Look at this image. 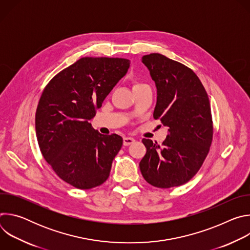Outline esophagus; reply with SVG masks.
<instances>
[{
  "label": "esophagus",
  "mask_w": 250,
  "mask_h": 250,
  "mask_svg": "<svg viewBox=\"0 0 250 250\" xmlns=\"http://www.w3.org/2000/svg\"><path fill=\"white\" fill-rule=\"evenodd\" d=\"M134 141H135V139L132 137H124V146H130L131 144H133Z\"/></svg>",
  "instance_id": "esophagus-1"
}]
</instances>
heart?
Listing matches in <instances>:
<instances>
[{"label": "heart", "mask_w": 250, "mask_h": 250, "mask_svg": "<svg viewBox=\"0 0 250 250\" xmlns=\"http://www.w3.org/2000/svg\"><path fill=\"white\" fill-rule=\"evenodd\" d=\"M137 85H140V84H135V85H134V86H137Z\"/></svg>", "instance_id": "1"}]
</instances>
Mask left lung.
I'll list each match as a JSON object with an SVG mask.
<instances>
[{"instance_id":"left-lung-1","label":"left lung","mask_w":250,"mask_h":250,"mask_svg":"<svg viewBox=\"0 0 250 250\" xmlns=\"http://www.w3.org/2000/svg\"><path fill=\"white\" fill-rule=\"evenodd\" d=\"M157 89L153 113L168 126L162 145L142 139L146 153L140 172L150 185L171 188L190 181L205 161L212 140L208 94L194 71L162 54L142 57Z\"/></svg>"}]
</instances>
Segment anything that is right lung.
Returning a JSON list of instances; mask_svg holds the SVG:
<instances>
[{"label":"right lung","instance_id":"right-lung-1","mask_svg":"<svg viewBox=\"0 0 250 250\" xmlns=\"http://www.w3.org/2000/svg\"><path fill=\"white\" fill-rule=\"evenodd\" d=\"M125 58L83 57L44 88L35 113L41 151L57 176L77 189L102 185L123 146L122 136L101 134L89 123L126 74Z\"/></svg>","mask_w":250,"mask_h":250}]
</instances>
